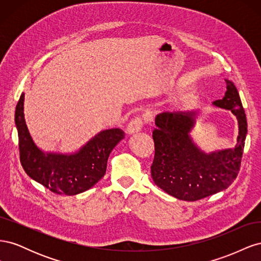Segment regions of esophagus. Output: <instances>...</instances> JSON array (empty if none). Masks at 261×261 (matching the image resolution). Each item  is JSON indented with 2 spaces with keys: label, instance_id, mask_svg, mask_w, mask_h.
<instances>
[{
  "label": "esophagus",
  "instance_id": "obj_1",
  "mask_svg": "<svg viewBox=\"0 0 261 261\" xmlns=\"http://www.w3.org/2000/svg\"><path fill=\"white\" fill-rule=\"evenodd\" d=\"M146 122V118L141 115H137L135 118H133L130 123L127 126V133L128 134H134L139 132L141 128H143V125Z\"/></svg>",
  "mask_w": 261,
  "mask_h": 261
}]
</instances>
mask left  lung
Returning <instances> with one entry per match:
<instances>
[{
	"mask_svg": "<svg viewBox=\"0 0 261 261\" xmlns=\"http://www.w3.org/2000/svg\"><path fill=\"white\" fill-rule=\"evenodd\" d=\"M226 82L223 99L213 105L230 110L239 121L234 148L204 153L189 136L196 112H164L156 115L152 132L154 159L151 177L156 186L180 200L196 201L230 186L238 176L247 134L246 114L234 84Z\"/></svg>",
	"mask_w": 261,
	"mask_h": 261,
	"instance_id": "8db88e82",
	"label": "left lung"
}]
</instances>
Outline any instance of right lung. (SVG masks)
Instances as JSON below:
<instances>
[{"label":"right lung","mask_w":261,"mask_h":261,"mask_svg":"<svg viewBox=\"0 0 261 261\" xmlns=\"http://www.w3.org/2000/svg\"><path fill=\"white\" fill-rule=\"evenodd\" d=\"M23 92L15 110L19 156L27 175L59 195H77L88 191L105 176L108 158L124 138L120 128L106 129L72 154L44 153L31 138L23 116Z\"/></svg>","instance_id":"add662e5"}]
</instances>
